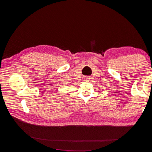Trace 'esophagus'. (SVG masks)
<instances>
[{"label": "esophagus", "mask_w": 152, "mask_h": 152, "mask_svg": "<svg viewBox=\"0 0 152 152\" xmlns=\"http://www.w3.org/2000/svg\"><path fill=\"white\" fill-rule=\"evenodd\" d=\"M84 80L85 81H86V82L89 81V80H90V77H88V76H85L84 78Z\"/></svg>", "instance_id": "1"}]
</instances>
